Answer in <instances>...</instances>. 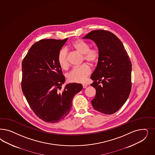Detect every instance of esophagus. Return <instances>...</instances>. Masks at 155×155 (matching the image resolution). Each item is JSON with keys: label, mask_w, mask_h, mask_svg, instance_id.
<instances>
[{"label": "esophagus", "mask_w": 155, "mask_h": 155, "mask_svg": "<svg viewBox=\"0 0 155 155\" xmlns=\"http://www.w3.org/2000/svg\"><path fill=\"white\" fill-rule=\"evenodd\" d=\"M88 85H87V84H83V88H87V87Z\"/></svg>", "instance_id": "obj_1"}]
</instances>
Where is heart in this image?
<instances>
[{
    "label": "heart",
    "mask_w": 155,
    "mask_h": 155,
    "mask_svg": "<svg viewBox=\"0 0 155 155\" xmlns=\"http://www.w3.org/2000/svg\"><path fill=\"white\" fill-rule=\"evenodd\" d=\"M72 47L80 54L83 55L84 59L89 63H95L99 58V51L95 48H90L89 45L82 40H77L73 43ZM58 63L61 68L64 69L68 65L67 60V52L62 48L59 52L58 56ZM91 68L89 65L84 64L79 67L73 68L67 74V78L71 82L83 83L91 74Z\"/></svg>",
    "instance_id": "b5f03b06"
}]
</instances>
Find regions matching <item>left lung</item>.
Masks as SVG:
<instances>
[{
	"mask_svg": "<svg viewBox=\"0 0 155 155\" xmlns=\"http://www.w3.org/2000/svg\"><path fill=\"white\" fill-rule=\"evenodd\" d=\"M82 39L93 40L99 51L98 63L91 76L96 89L91 101L95 110L113 114L125 103L131 90L132 64L120 39L108 31H92Z\"/></svg>",
	"mask_w": 155,
	"mask_h": 155,
	"instance_id": "8db88e82",
	"label": "left lung"
}]
</instances>
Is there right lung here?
I'll use <instances>...</instances> for the list:
<instances>
[{
  "label": "right lung",
  "mask_w": 155,
  "mask_h": 155,
  "mask_svg": "<svg viewBox=\"0 0 155 155\" xmlns=\"http://www.w3.org/2000/svg\"><path fill=\"white\" fill-rule=\"evenodd\" d=\"M43 39L32 45L22 61L21 90L30 107L41 120L56 123L70 113L73 98L83 88L65 82L58 63L59 52L67 40Z\"/></svg>",
  "instance_id": "obj_1"
}]
</instances>
